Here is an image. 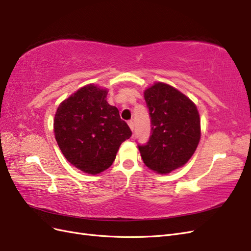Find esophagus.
<instances>
[{"instance_id":"obj_1","label":"esophagus","mask_w":251,"mask_h":251,"mask_svg":"<svg viewBox=\"0 0 251 251\" xmlns=\"http://www.w3.org/2000/svg\"><path fill=\"white\" fill-rule=\"evenodd\" d=\"M127 125H128V126H130L131 130L133 131V130H134V121H133V120L127 121Z\"/></svg>"}]
</instances>
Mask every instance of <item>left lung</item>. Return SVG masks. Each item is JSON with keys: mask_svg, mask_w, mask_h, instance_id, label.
Here are the masks:
<instances>
[{"mask_svg": "<svg viewBox=\"0 0 251 251\" xmlns=\"http://www.w3.org/2000/svg\"><path fill=\"white\" fill-rule=\"evenodd\" d=\"M151 117V136L138 146L142 160L158 174L183 166L198 147L200 116L196 104L180 91L163 82L144 91Z\"/></svg>", "mask_w": 251, "mask_h": 251, "instance_id": "obj_1", "label": "left lung"}]
</instances>
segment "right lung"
I'll return each mask as SVG.
<instances>
[{"label":"right lung","instance_id":"add662e5","mask_svg":"<svg viewBox=\"0 0 251 251\" xmlns=\"http://www.w3.org/2000/svg\"><path fill=\"white\" fill-rule=\"evenodd\" d=\"M107 89L80 88L58 105L54 135L65 158L90 175L109 169L120 144L132 136L116 107L109 104Z\"/></svg>","mask_w":251,"mask_h":251}]
</instances>
